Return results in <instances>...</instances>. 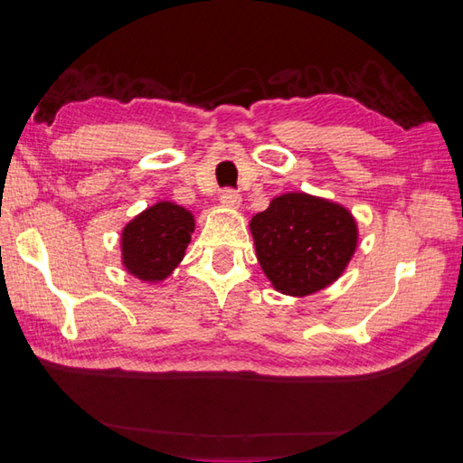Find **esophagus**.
Segmentation results:
<instances>
[{"label": "esophagus", "instance_id": "obj_1", "mask_svg": "<svg viewBox=\"0 0 463 463\" xmlns=\"http://www.w3.org/2000/svg\"><path fill=\"white\" fill-rule=\"evenodd\" d=\"M221 204L224 208H229V211H237L241 206V194L234 193V190H224L221 194Z\"/></svg>", "mask_w": 463, "mask_h": 463}]
</instances>
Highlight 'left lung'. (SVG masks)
Masks as SVG:
<instances>
[{"mask_svg":"<svg viewBox=\"0 0 463 463\" xmlns=\"http://www.w3.org/2000/svg\"><path fill=\"white\" fill-rule=\"evenodd\" d=\"M262 273L279 293L307 297L333 285L355 255L359 229L349 208L307 193L275 196L249 222Z\"/></svg>","mask_w":463,"mask_h":463,"instance_id":"8db88e82","label":"left lung"}]
</instances>
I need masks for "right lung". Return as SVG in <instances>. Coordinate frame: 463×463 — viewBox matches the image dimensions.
Returning a JSON list of instances; mask_svg holds the SVG:
<instances>
[{
    "label": "right lung",
    "instance_id": "add662e5",
    "mask_svg": "<svg viewBox=\"0 0 463 463\" xmlns=\"http://www.w3.org/2000/svg\"><path fill=\"white\" fill-rule=\"evenodd\" d=\"M193 232L194 214L188 208L154 203L122 229V267L142 283H162L183 262Z\"/></svg>",
    "mask_w": 463,
    "mask_h": 463
}]
</instances>
